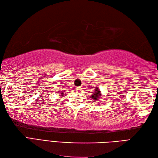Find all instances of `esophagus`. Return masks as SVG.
<instances>
[{
	"label": "esophagus",
	"instance_id": "1",
	"mask_svg": "<svg viewBox=\"0 0 158 158\" xmlns=\"http://www.w3.org/2000/svg\"><path fill=\"white\" fill-rule=\"evenodd\" d=\"M80 90V88H78H78H76V91H79Z\"/></svg>",
	"mask_w": 158,
	"mask_h": 158
}]
</instances>
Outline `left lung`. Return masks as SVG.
<instances>
[{"label":"left lung","instance_id":"1","mask_svg":"<svg viewBox=\"0 0 158 158\" xmlns=\"http://www.w3.org/2000/svg\"><path fill=\"white\" fill-rule=\"evenodd\" d=\"M94 92L93 94H92L90 96V98L93 99V102H95V101H99V99H101V90H100V88H95ZM100 101H102V100H100Z\"/></svg>","mask_w":158,"mask_h":158}]
</instances>
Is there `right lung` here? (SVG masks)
Wrapping results in <instances>:
<instances>
[{"label":"right lung","instance_id":"obj_1","mask_svg":"<svg viewBox=\"0 0 158 158\" xmlns=\"http://www.w3.org/2000/svg\"><path fill=\"white\" fill-rule=\"evenodd\" d=\"M58 94H59V95H60L61 97H62V96L64 95V93H63L62 92H61V93H58Z\"/></svg>","mask_w":158,"mask_h":158}]
</instances>
